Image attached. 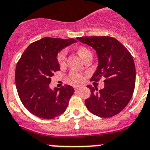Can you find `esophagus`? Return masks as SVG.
Here are the masks:
<instances>
[{
	"mask_svg": "<svg viewBox=\"0 0 150 150\" xmlns=\"http://www.w3.org/2000/svg\"><path fill=\"white\" fill-rule=\"evenodd\" d=\"M81 89L80 86H75V91H79V90Z\"/></svg>",
	"mask_w": 150,
	"mask_h": 150,
	"instance_id": "1",
	"label": "esophagus"
}]
</instances>
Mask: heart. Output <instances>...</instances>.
I'll use <instances>...</instances> for the list:
<instances>
[{
	"label": "heart",
	"instance_id": "heart-1",
	"mask_svg": "<svg viewBox=\"0 0 150 150\" xmlns=\"http://www.w3.org/2000/svg\"><path fill=\"white\" fill-rule=\"evenodd\" d=\"M91 53L88 48L86 47H81L79 49V54L80 55V57L81 58H84L88 53ZM66 50H63L60 52V53L58 54V57H57V60L60 65L64 64L65 62H66ZM70 79L71 80L75 83H80L81 81H82V75H81L79 72H75V71H72L70 73Z\"/></svg>",
	"mask_w": 150,
	"mask_h": 150
}]
</instances>
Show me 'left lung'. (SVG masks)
<instances>
[{
  "label": "left lung",
  "instance_id": "1",
  "mask_svg": "<svg viewBox=\"0 0 150 150\" xmlns=\"http://www.w3.org/2000/svg\"><path fill=\"white\" fill-rule=\"evenodd\" d=\"M77 40L96 51L98 66L91 81L103 78L104 88L88 85L91 96L85 105L91 113L103 118L112 117L122 112L132 97L136 70L133 57L127 48L109 36L81 37Z\"/></svg>",
  "mask_w": 150,
  "mask_h": 150
}]
</instances>
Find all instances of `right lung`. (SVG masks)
I'll list each match as a JSON object with an SVG mask.
<instances>
[{"instance_id":"add662e5","label":"right lung","mask_w":150,"mask_h":150,"mask_svg":"<svg viewBox=\"0 0 150 150\" xmlns=\"http://www.w3.org/2000/svg\"><path fill=\"white\" fill-rule=\"evenodd\" d=\"M76 42L74 38H44L23 53L16 68V87L21 102L32 114L51 119L66 111L74 88L66 84L52 90L49 84L54 72L60 70L58 53Z\"/></svg>"}]
</instances>
